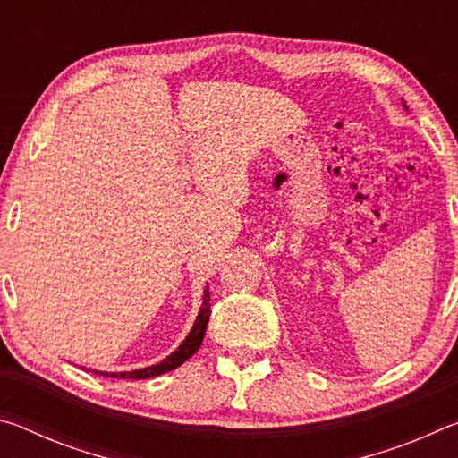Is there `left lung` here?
<instances>
[{"label":"left lung","mask_w":458,"mask_h":458,"mask_svg":"<svg viewBox=\"0 0 458 458\" xmlns=\"http://www.w3.org/2000/svg\"><path fill=\"white\" fill-rule=\"evenodd\" d=\"M402 106H404V108H406V111H408V106H406V103H404V100H402Z\"/></svg>","instance_id":"1"}]
</instances>
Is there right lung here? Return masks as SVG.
<instances>
[{
    "instance_id": "right-lung-1",
    "label": "right lung",
    "mask_w": 458,
    "mask_h": 458,
    "mask_svg": "<svg viewBox=\"0 0 458 458\" xmlns=\"http://www.w3.org/2000/svg\"><path fill=\"white\" fill-rule=\"evenodd\" d=\"M208 319H210V286H204V303L199 307V313L193 321V327L188 333V337L182 341V345L177 347L174 353H169L165 360H161L155 366H147L141 369H131V371H97L98 376H106V377H123V379H147V377H155L165 374V371H172L175 368H180L185 360H190L193 353L199 350L201 339L206 335V327H208Z\"/></svg>"
}]
</instances>
